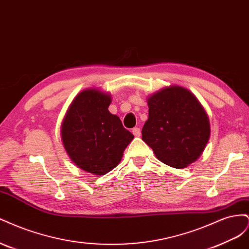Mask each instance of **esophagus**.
Masks as SVG:
<instances>
[{"mask_svg":"<svg viewBox=\"0 0 249 249\" xmlns=\"http://www.w3.org/2000/svg\"><path fill=\"white\" fill-rule=\"evenodd\" d=\"M132 133L134 134V136H135V137H140V135H141V130H140V127H134L133 131H132Z\"/></svg>","mask_w":249,"mask_h":249,"instance_id":"34e87169","label":"esophagus"}]
</instances>
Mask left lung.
<instances>
[{
  "label": "left lung",
  "mask_w": 249,
  "mask_h": 249,
  "mask_svg": "<svg viewBox=\"0 0 249 249\" xmlns=\"http://www.w3.org/2000/svg\"><path fill=\"white\" fill-rule=\"evenodd\" d=\"M148 119L142 140L170 167L182 169L201 156L210 139L205 108L190 90L171 85L147 97Z\"/></svg>",
  "instance_id": "left-lung-1"
}]
</instances>
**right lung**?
I'll list each match as a JSON object with an SVG mask.
<instances>
[{
  "label": "right lung",
  "instance_id": "obj_1",
  "mask_svg": "<svg viewBox=\"0 0 249 249\" xmlns=\"http://www.w3.org/2000/svg\"><path fill=\"white\" fill-rule=\"evenodd\" d=\"M111 94L87 88L74 97L61 124L63 146L79 168L95 176L114 169L134 135L108 108Z\"/></svg>",
  "mask_w": 249,
  "mask_h": 249
}]
</instances>
